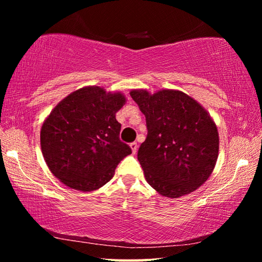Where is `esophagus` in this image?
<instances>
[{
  "instance_id": "1",
  "label": "esophagus",
  "mask_w": 262,
  "mask_h": 262,
  "mask_svg": "<svg viewBox=\"0 0 262 262\" xmlns=\"http://www.w3.org/2000/svg\"><path fill=\"white\" fill-rule=\"evenodd\" d=\"M129 147H130V149H132L133 154H135L136 150H137V143H136V142H133V143H130Z\"/></svg>"
}]
</instances>
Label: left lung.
Masks as SVG:
<instances>
[{"label": "left lung", "instance_id": "left-lung-1", "mask_svg": "<svg viewBox=\"0 0 262 262\" xmlns=\"http://www.w3.org/2000/svg\"><path fill=\"white\" fill-rule=\"evenodd\" d=\"M130 96L147 121L137 159L148 184L171 199L194 192L209 178L219 157V132L210 114L179 90L151 95L137 89Z\"/></svg>", "mask_w": 262, "mask_h": 262}]
</instances>
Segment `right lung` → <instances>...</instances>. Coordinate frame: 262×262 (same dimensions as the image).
Returning a JSON list of instances; mask_svg holds the SVG:
<instances>
[{"label":"right lung","mask_w":262,"mask_h":262,"mask_svg":"<svg viewBox=\"0 0 262 262\" xmlns=\"http://www.w3.org/2000/svg\"><path fill=\"white\" fill-rule=\"evenodd\" d=\"M126 103L121 92L90 85L62 99L43 121L40 145L48 168L68 187L91 192L112 179L132 154L120 141L115 114Z\"/></svg>","instance_id":"right-lung-1"}]
</instances>
